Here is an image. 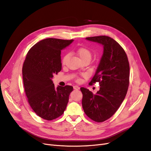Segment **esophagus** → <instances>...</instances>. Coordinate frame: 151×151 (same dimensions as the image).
<instances>
[{"label": "esophagus", "instance_id": "obj_1", "mask_svg": "<svg viewBox=\"0 0 151 151\" xmlns=\"http://www.w3.org/2000/svg\"><path fill=\"white\" fill-rule=\"evenodd\" d=\"M73 88H74V89H76V90H78V89H80V88L79 86H74V87H73Z\"/></svg>", "mask_w": 151, "mask_h": 151}]
</instances>
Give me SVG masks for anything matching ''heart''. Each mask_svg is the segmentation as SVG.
I'll use <instances>...</instances> for the list:
<instances>
[{
    "label": "heart",
    "instance_id": "1",
    "mask_svg": "<svg viewBox=\"0 0 151 151\" xmlns=\"http://www.w3.org/2000/svg\"><path fill=\"white\" fill-rule=\"evenodd\" d=\"M77 54L83 61L86 60V59H89L90 60L91 58V56H92V53H91V52L90 51V50H89L88 48H86V47H80L79 48L77 49ZM68 56V54H65L63 56V57L62 58V65L65 64ZM76 81H81L80 77H77L76 79Z\"/></svg>",
    "mask_w": 151,
    "mask_h": 151
}]
</instances>
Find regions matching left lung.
I'll list each match as a JSON object with an SVG mask.
<instances>
[{
	"label": "left lung",
	"instance_id": "1",
	"mask_svg": "<svg viewBox=\"0 0 151 151\" xmlns=\"http://www.w3.org/2000/svg\"><path fill=\"white\" fill-rule=\"evenodd\" d=\"M86 40L102 44L104 51L89 84L99 83V90L94 94L89 89L81 88L82 105L90 119L103 122L116 113L125 98L129 86V62L124 49L109 36H93Z\"/></svg>",
	"mask_w": 151,
	"mask_h": 151
}]
</instances>
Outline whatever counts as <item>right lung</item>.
Masks as SVG:
<instances>
[{"label":"right lung","instance_id":"add662e5","mask_svg":"<svg viewBox=\"0 0 151 151\" xmlns=\"http://www.w3.org/2000/svg\"><path fill=\"white\" fill-rule=\"evenodd\" d=\"M73 40L47 38L32 47L22 66L25 94L31 108L43 119L52 120L64 112L71 86L55 88L52 78L62 69L61 50Z\"/></svg>","mask_w":151,"mask_h":151}]
</instances>
